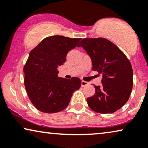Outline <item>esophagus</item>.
I'll use <instances>...</instances> for the list:
<instances>
[{
	"label": "esophagus",
	"instance_id": "1",
	"mask_svg": "<svg viewBox=\"0 0 148 148\" xmlns=\"http://www.w3.org/2000/svg\"><path fill=\"white\" fill-rule=\"evenodd\" d=\"M88 84V83L87 82L83 81V80H82V82H81V86H82V87H84V86H87Z\"/></svg>",
	"mask_w": 148,
	"mask_h": 148
}]
</instances>
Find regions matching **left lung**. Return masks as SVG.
I'll return each instance as SVG.
<instances>
[{
  "mask_svg": "<svg viewBox=\"0 0 148 148\" xmlns=\"http://www.w3.org/2000/svg\"><path fill=\"white\" fill-rule=\"evenodd\" d=\"M82 47L91 59L92 69L101 74V85L86 99L88 107L100 114L113 113L127 103L133 88V68L124 53L106 38H84Z\"/></svg>",
  "mask_w": 148,
  "mask_h": 148,
  "instance_id": "8db88e82",
  "label": "left lung"
}]
</instances>
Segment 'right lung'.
I'll use <instances>...</instances> for the list:
<instances>
[{"label":"right lung","mask_w":148,"mask_h":148,"mask_svg":"<svg viewBox=\"0 0 148 148\" xmlns=\"http://www.w3.org/2000/svg\"><path fill=\"white\" fill-rule=\"evenodd\" d=\"M81 38L52 36L43 39L30 51L23 68L24 84L32 103L40 112L56 113L66 109L75 90L81 86L77 77H58V67Z\"/></svg>","instance_id":"obj_1"}]
</instances>
